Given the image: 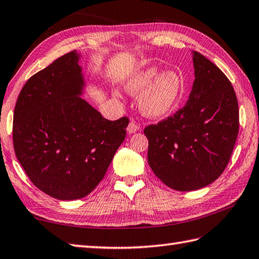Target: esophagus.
Returning a JSON list of instances; mask_svg holds the SVG:
<instances>
[{"label": "esophagus", "mask_w": 259, "mask_h": 259, "mask_svg": "<svg viewBox=\"0 0 259 259\" xmlns=\"http://www.w3.org/2000/svg\"><path fill=\"white\" fill-rule=\"evenodd\" d=\"M138 130H139V125L137 124L135 121H131V122L128 124V128H126V131H128V134L130 135L137 133Z\"/></svg>", "instance_id": "1"}]
</instances>
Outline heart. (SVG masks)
I'll list each match as a JSON object with an SVG mask.
<instances>
[{
  "label": "heart",
  "instance_id": "heart-1",
  "mask_svg": "<svg viewBox=\"0 0 259 259\" xmlns=\"http://www.w3.org/2000/svg\"><path fill=\"white\" fill-rule=\"evenodd\" d=\"M126 92L139 95V109L147 118L160 119L169 114L183 98L185 86L182 76L173 69L160 73L157 65H148L126 79ZM118 98L119 93L114 91Z\"/></svg>",
  "mask_w": 259,
  "mask_h": 259
}]
</instances>
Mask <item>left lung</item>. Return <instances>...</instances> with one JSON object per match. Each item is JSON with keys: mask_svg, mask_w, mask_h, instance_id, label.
<instances>
[{"mask_svg": "<svg viewBox=\"0 0 259 259\" xmlns=\"http://www.w3.org/2000/svg\"><path fill=\"white\" fill-rule=\"evenodd\" d=\"M194 83L183 109L149 125L148 164L170 189L205 187L229 163L239 131V110L230 80L203 55L192 52Z\"/></svg>", "mask_w": 259, "mask_h": 259, "instance_id": "left-lung-1", "label": "left lung"}]
</instances>
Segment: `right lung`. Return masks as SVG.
<instances>
[{
  "label": "right lung",
  "mask_w": 259,
  "mask_h": 259,
  "mask_svg": "<svg viewBox=\"0 0 259 259\" xmlns=\"http://www.w3.org/2000/svg\"><path fill=\"white\" fill-rule=\"evenodd\" d=\"M79 58L74 50L30 77L13 116L19 163L40 191L62 201L82 199L98 186L129 123L104 119L82 98Z\"/></svg>",
  "instance_id": "1"
}]
</instances>
